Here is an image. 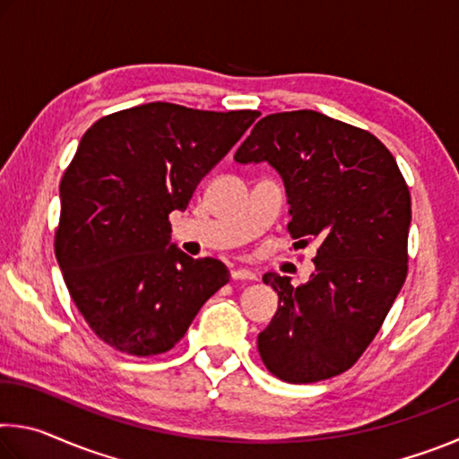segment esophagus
I'll return each instance as SVG.
<instances>
[{"label":"esophagus","instance_id":"obj_1","mask_svg":"<svg viewBox=\"0 0 459 459\" xmlns=\"http://www.w3.org/2000/svg\"><path fill=\"white\" fill-rule=\"evenodd\" d=\"M230 277H232V279H248V281H255V279H257V273H253L251 269L237 267V269L230 271Z\"/></svg>","mask_w":459,"mask_h":459}]
</instances>
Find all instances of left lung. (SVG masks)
<instances>
[{"label":"left lung","instance_id":"obj_1","mask_svg":"<svg viewBox=\"0 0 459 459\" xmlns=\"http://www.w3.org/2000/svg\"><path fill=\"white\" fill-rule=\"evenodd\" d=\"M235 161H267L283 180L293 238L320 245L299 287L263 275L279 306L257 336L261 359L293 385L336 377L367 351L405 283V178L368 131L307 108L263 117Z\"/></svg>","mask_w":459,"mask_h":459}]
</instances>
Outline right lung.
I'll return each instance as SVG.
<instances>
[{
    "mask_svg": "<svg viewBox=\"0 0 459 459\" xmlns=\"http://www.w3.org/2000/svg\"><path fill=\"white\" fill-rule=\"evenodd\" d=\"M259 117L147 103L107 115L82 135L60 182L56 259L97 336L134 356L172 351L229 281L222 261L172 243L169 212Z\"/></svg>",
    "mask_w": 459,
    "mask_h": 459,
    "instance_id": "add662e5",
    "label": "right lung"
}]
</instances>
